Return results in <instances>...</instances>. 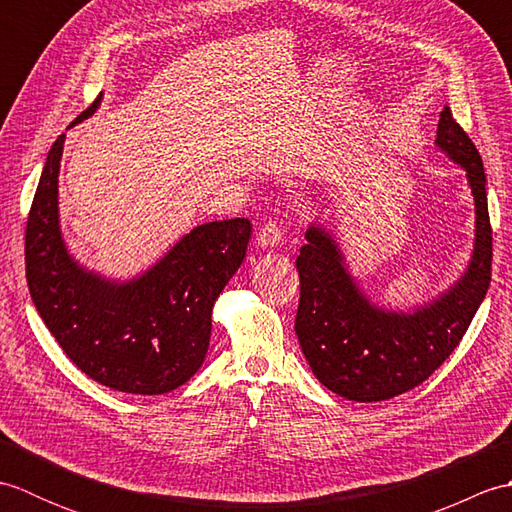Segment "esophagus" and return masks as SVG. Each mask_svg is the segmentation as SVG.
Returning a JSON list of instances; mask_svg holds the SVG:
<instances>
[{"mask_svg": "<svg viewBox=\"0 0 512 512\" xmlns=\"http://www.w3.org/2000/svg\"><path fill=\"white\" fill-rule=\"evenodd\" d=\"M281 242V228L275 222H266L262 228H259L257 235V244L264 248H275Z\"/></svg>", "mask_w": 512, "mask_h": 512, "instance_id": "esophagus-1", "label": "esophagus"}]
</instances>
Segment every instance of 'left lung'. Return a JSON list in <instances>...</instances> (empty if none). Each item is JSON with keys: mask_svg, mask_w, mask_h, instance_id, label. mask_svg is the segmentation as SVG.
<instances>
[{"mask_svg": "<svg viewBox=\"0 0 512 512\" xmlns=\"http://www.w3.org/2000/svg\"><path fill=\"white\" fill-rule=\"evenodd\" d=\"M436 147L466 171L475 200L471 262L438 299L409 312L378 308L358 288L328 228L312 224L306 231L308 244L297 257L301 299L295 332L312 374L347 400H389L424 383L458 347L491 286L486 173L480 151L449 107L440 112Z\"/></svg>", "mask_w": 512, "mask_h": 512, "instance_id": "left-lung-1", "label": "left lung"}]
</instances>
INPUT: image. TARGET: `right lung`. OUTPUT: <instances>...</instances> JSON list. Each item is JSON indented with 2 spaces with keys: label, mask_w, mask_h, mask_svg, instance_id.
<instances>
[{
  "label": "right lung",
  "mask_w": 512,
  "mask_h": 512,
  "mask_svg": "<svg viewBox=\"0 0 512 512\" xmlns=\"http://www.w3.org/2000/svg\"><path fill=\"white\" fill-rule=\"evenodd\" d=\"M99 103L70 127L92 116ZM63 143L65 134L50 147L28 213L32 303L70 361L96 383L127 394H167L202 367L213 303L242 266L253 226L244 217L200 224L143 275L101 277L76 262L61 235Z\"/></svg>",
  "instance_id": "right-lung-1"
}]
</instances>
